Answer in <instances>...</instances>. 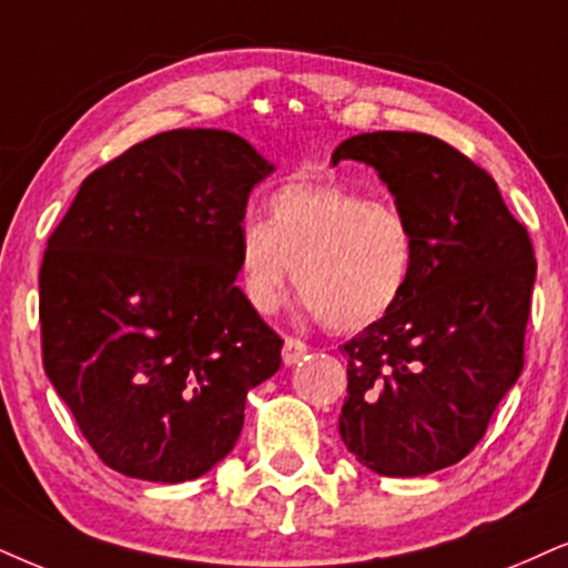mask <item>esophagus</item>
<instances>
[{"label":"esophagus","mask_w":568,"mask_h":568,"mask_svg":"<svg viewBox=\"0 0 568 568\" xmlns=\"http://www.w3.org/2000/svg\"><path fill=\"white\" fill-rule=\"evenodd\" d=\"M306 354H308V346L304 341H298V337H285L283 362L288 364V367H291V364H298Z\"/></svg>","instance_id":"1"}]
</instances>
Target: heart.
Here are the masks:
<instances>
[{
	"label": "heart",
	"instance_id": "b5f03b06",
	"mask_svg": "<svg viewBox=\"0 0 568 568\" xmlns=\"http://www.w3.org/2000/svg\"><path fill=\"white\" fill-rule=\"evenodd\" d=\"M301 306L333 333H356L390 314L416 264V233L398 206L327 181H288L267 196V220L239 231L246 304L272 314L291 275Z\"/></svg>",
	"mask_w": 568,
	"mask_h": 568
}]
</instances>
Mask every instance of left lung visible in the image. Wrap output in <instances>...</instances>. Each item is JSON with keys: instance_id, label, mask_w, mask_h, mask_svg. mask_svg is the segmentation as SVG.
<instances>
[{"instance_id": "1", "label": "left lung", "mask_w": 568, "mask_h": 568, "mask_svg": "<svg viewBox=\"0 0 568 568\" xmlns=\"http://www.w3.org/2000/svg\"><path fill=\"white\" fill-rule=\"evenodd\" d=\"M341 160L377 170L412 220L416 264L398 306L343 346L337 427L377 475H429L475 450L521 375L535 248L493 178L435 135L362 133Z\"/></svg>"}]
</instances>
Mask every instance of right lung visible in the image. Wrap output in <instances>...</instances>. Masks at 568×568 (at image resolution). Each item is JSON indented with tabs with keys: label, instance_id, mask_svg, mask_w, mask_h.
Listing matches in <instances>:
<instances>
[{
	"label": "right lung",
	"instance_id": "add662e5",
	"mask_svg": "<svg viewBox=\"0 0 568 568\" xmlns=\"http://www.w3.org/2000/svg\"><path fill=\"white\" fill-rule=\"evenodd\" d=\"M272 164L241 135L164 131L81 183L39 275L44 372L97 456L149 483L233 450L283 337L243 298L239 231Z\"/></svg>",
	"mask_w": 568,
	"mask_h": 568
}]
</instances>
